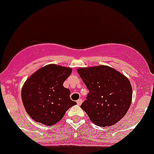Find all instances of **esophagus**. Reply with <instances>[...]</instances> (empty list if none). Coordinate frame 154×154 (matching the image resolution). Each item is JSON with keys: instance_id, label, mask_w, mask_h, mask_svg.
Here are the masks:
<instances>
[{"instance_id": "obj_1", "label": "esophagus", "mask_w": 154, "mask_h": 154, "mask_svg": "<svg viewBox=\"0 0 154 154\" xmlns=\"http://www.w3.org/2000/svg\"><path fill=\"white\" fill-rule=\"evenodd\" d=\"M76 103H77V104L78 105H81L82 103V99H79L77 101H76Z\"/></svg>"}]
</instances>
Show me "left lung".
<instances>
[{
  "instance_id": "1",
  "label": "left lung",
  "mask_w": 154,
  "mask_h": 154,
  "mask_svg": "<svg viewBox=\"0 0 154 154\" xmlns=\"http://www.w3.org/2000/svg\"><path fill=\"white\" fill-rule=\"evenodd\" d=\"M78 72L89 93L81 108L99 126L119 122L131 104L132 87L126 77L108 66L82 68Z\"/></svg>"
}]
</instances>
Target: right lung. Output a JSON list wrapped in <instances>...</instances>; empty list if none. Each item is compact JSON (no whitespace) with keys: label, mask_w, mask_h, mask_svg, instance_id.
<instances>
[{"label":"right lung","mask_w":154,"mask_h":154,"mask_svg":"<svg viewBox=\"0 0 154 154\" xmlns=\"http://www.w3.org/2000/svg\"><path fill=\"white\" fill-rule=\"evenodd\" d=\"M71 72L70 68L48 65L27 79L21 98L26 112L34 120L52 126L76 104L70 99V90L63 86Z\"/></svg>","instance_id":"right-lung-1"}]
</instances>
